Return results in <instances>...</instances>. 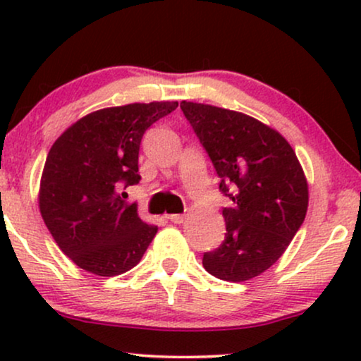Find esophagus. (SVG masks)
Wrapping results in <instances>:
<instances>
[{
	"label": "esophagus",
	"mask_w": 361,
	"mask_h": 361,
	"mask_svg": "<svg viewBox=\"0 0 361 361\" xmlns=\"http://www.w3.org/2000/svg\"><path fill=\"white\" fill-rule=\"evenodd\" d=\"M167 219H169V220L172 221V224H184L185 215H180V214H172V215L167 216Z\"/></svg>",
	"instance_id": "34e87169"
}]
</instances>
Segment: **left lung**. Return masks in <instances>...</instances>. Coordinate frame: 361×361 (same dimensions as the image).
I'll return each mask as SVG.
<instances>
[{
  "label": "left lung",
  "instance_id": "obj_1",
  "mask_svg": "<svg viewBox=\"0 0 361 361\" xmlns=\"http://www.w3.org/2000/svg\"><path fill=\"white\" fill-rule=\"evenodd\" d=\"M182 111L220 177L225 240L204 253L215 278L241 283L271 268L288 248L309 204L298 156L273 128L243 113L182 102Z\"/></svg>",
  "mask_w": 361,
  "mask_h": 361
}]
</instances>
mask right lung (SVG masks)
<instances>
[{
	"label": "right lung",
	"mask_w": 361,
	"mask_h": 361,
	"mask_svg": "<svg viewBox=\"0 0 361 361\" xmlns=\"http://www.w3.org/2000/svg\"><path fill=\"white\" fill-rule=\"evenodd\" d=\"M177 102L103 108L67 128L49 151L39 189L44 224L78 268L118 276L140 263L157 233L128 204V185L141 180L137 156L152 123Z\"/></svg>",
	"instance_id": "right-lung-1"
}]
</instances>
